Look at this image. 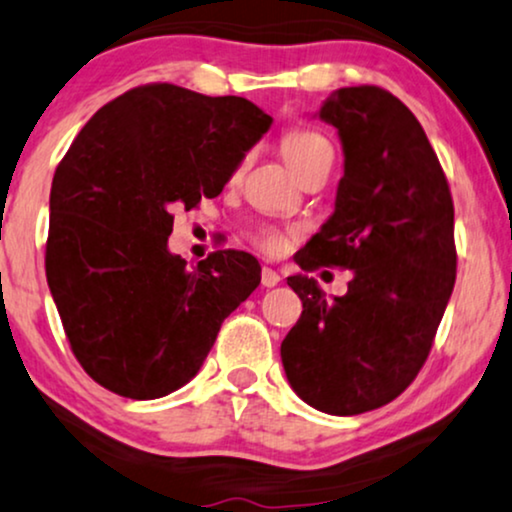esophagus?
Returning a JSON list of instances; mask_svg holds the SVG:
<instances>
[{
    "mask_svg": "<svg viewBox=\"0 0 512 512\" xmlns=\"http://www.w3.org/2000/svg\"><path fill=\"white\" fill-rule=\"evenodd\" d=\"M281 283V276H278V271H274L271 267H264L262 269V286L264 288H274Z\"/></svg>",
    "mask_w": 512,
    "mask_h": 512,
    "instance_id": "34e87169",
    "label": "esophagus"
}]
</instances>
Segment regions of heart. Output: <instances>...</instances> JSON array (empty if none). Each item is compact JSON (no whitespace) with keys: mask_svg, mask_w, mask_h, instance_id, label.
I'll list each match as a JSON object with an SVG mask.
<instances>
[{"mask_svg":"<svg viewBox=\"0 0 512 512\" xmlns=\"http://www.w3.org/2000/svg\"><path fill=\"white\" fill-rule=\"evenodd\" d=\"M281 153L283 158H286V163L293 167L297 177H300L304 170H309V167L319 163V160L333 155V146L331 141L323 137L321 132H316V129L295 127L288 129L281 137ZM250 238L262 252H267V255H278V252L286 250L290 231L276 229V226H260V229L252 231Z\"/></svg>","mask_w":512,"mask_h":512,"instance_id":"b5f03b06","label":"heart"}]
</instances>
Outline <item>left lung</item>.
Returning a JSON list of instances; mask_svg holds the SVG:
<instances>
[{
  "instance_id": "left-lung-1",
  "label": "left lung",
  "mask_w": 512,
  "mask_h": 512,
  "mask_svg": "<svg viewBox=\"0 0 512 512\" xmlns=\"http://www.w3.org/2000/svg\"><path fill=\"white\" fill-rule=\"evenodd\" d=\"M319 118L338 129L345 174L335 210L295 262L352 269L326 300L314 278L288 276L302 316L281 342L297 397L331 416L390 404L428 359L456 283L454 200L423 127L397 96L342 87Z\"/></svg>"
}]
</instances>
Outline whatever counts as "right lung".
Here are the masks:
<instances>
[{
	"label": "right lung",
	"instance_id": "add662e5",
	"mask_svg": "<svg viewBox=\"0 0 512 512\" xmlns=\"http://www.w3.org/2000/svg\"><path fill=\"white\" fill-rule=\"evenodd\" d=\"M269 127L243 96L144 84L99 108L58 163L47 283L75 359L106 390H179L260 286L250 252L217 250L189 269L167 238L172 205L219 196Z\"/></svg>",
	"mask_w": 512,
	"mask_h": 512
}]
</instances>
